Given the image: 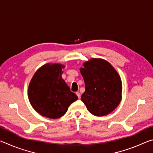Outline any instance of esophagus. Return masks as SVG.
Wrapping results in <instances>:
<instances>
[{"instance_id":"34e87169","label":"esophagus","mask_w":153,"mask_h":153,"mask_svg":"<svg viewBox=\"0 0 153 153\" xmlns=\"http://www.w3.org/2000/svg\"><path fill=\"white\" fill-rule=\"evenodd\" d=\"M76 94H77V97H78L79 98H80V97H81V94H80V93H79V92H76Z\"/></svg>"}]
</instances>
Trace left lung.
I'll use <instances>...</instances> for the list:
<instances>
[{"label":"left lung","mask_w":153,"mask_h":153,"mask_svg":"<svg viewBox=\"0 0 153 153\" xmlns=\"http://www.w3.org/2000/svg\"><path fill=\"white\" fill-rule=\"evenodd\" d=\"M85 83L81 99L93 115L111 113L121 100L122 82L115 69L107 61L92 58L79 69Z\"/></svg>","instance_id":"obj_1"}]
</instances>
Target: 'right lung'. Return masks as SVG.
Masks as SVG:
<instances>
[{"label": "right lung", "mask_w": 153, "mask_h": 153, "mask_svg": "<svg viewBox=\"0 0 153 153\" xmlns=\"http://www.w3.org/2000/svg\"><path fill=\"white\" fill-rule=\"evenodd\" d=\"M65 67L60 63L44 65L30 82L27 94L30 104L44 117L53 120L61 117L78 98L62 78Z\"/></svg>", "instance_id": "obj_1"}]
</instances>
